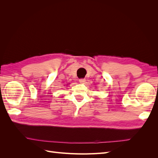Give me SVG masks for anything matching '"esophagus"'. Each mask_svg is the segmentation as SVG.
Here are the masks:
<instances>
[{
    "label": "esophagus",
    "instance_id": "34e87169",
    "mask_svg": "<svg viewBox=\"0 0 158 158\" xmlns=\"http://www.w3.org/2000/svg\"><path fill=\"white\" fill-rule=\"evenodd\" d=\"M79 82H80V83H81V84H84V83L85 82V79H84V78H81V79L79 80Z\"/></svg>",
    "mask_w": 158,
    "mask_h": 158
}]
</instances>
